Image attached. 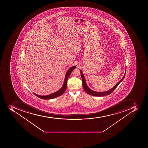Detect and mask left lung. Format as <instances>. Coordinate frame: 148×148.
I'll return each mask as SVG.
<instances>
[{
  "label": "left lung",
  "mask_w": 148,
  "mask_h": 148,
  "mask_svg": "<svg viewBox=\"0 0 148 148\" xmlns=\"http://www.w3.org/2000/svg\"><path fill=\"white\" fill-rule=\"evenodd\" d=\"M80 74H81L82 80L83 87L84 90L86 92V93L90 94V95H91L94 96H104L109 95V94H111L113 92L114 90L116 88V87L118 86V85L119 84V83L123 80V79L125 78V75L126 73H125V75L123 76V78L121 79L120 82L118 83V84L115 86H114L109 91L104 92H94V91H92L91 89H90L88 87V86H87V85H86V80H85V78H84V75H83V74L82 71H80Z\"/></svg>",
  "instance_id": "left-lung-1"
}]
</instances>
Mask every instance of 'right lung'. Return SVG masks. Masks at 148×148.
<instances>
[{"label": "right lung", "instance_id": "add662e5", "mask_svg": "<svg viewBox=\"0 0 148 148\" xmlns=\"http://www.w3.org/2000/svg\"><path fill=\"white\" fill-rule=\"evenodd\" d=\"M75 66H73L70 68V69H69L68 71H67V72L66 73V74L65 78V80H64V84H63V86H62L60 89L59 91H57L55 93H52V94H50L49 95L47 96H40L37 95V94H35V95L38 97L39 98H41L42 99H54V98H56L57 97L60 96L62 95V94H63L65 91H66V86H67V81H68V78H69V76H70V74L72 72L73 70L74 69H75Z\"/></svg>", "mask_w": 148, "mask_h": 148}]
</instances>
